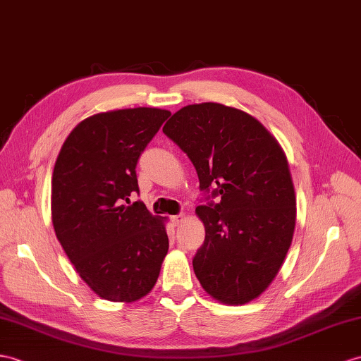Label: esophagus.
<instances>
[{
  "instance_id": "obj_1",
  "label": "esophagus",
  "mask_w": 361,
  "mask_h": 361,
  "mask_svg": "<svg viewBox=\"0 0 361 361\" xmlns=\"http://www.w3.org/2000/svg\"><path fill=\"white\" fill-rule=\"evenodd\" d=\"M183 219H185V216H183L182 213L180 214H176V216L171 217V222H173V225H179V224H182Z\"/></svg>"
}]
</instances>
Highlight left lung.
<instances>
[{"mask_svg":"<svg viewBox=\"0 0 361 361\" xmlns=\"http://www.w3.org/2000/svg\"><path fill=\"white\" fill-rule=\"evenodd\" d=\"M162 131L199 178L205 240L192 257L196 277L219 302H251L274 280L293 240L295 195L285 153L257 119L216 102L187 105Z\"/></svg>","mask_w":361,"mask_h":361,"instance_id":"obj_1","label":"left lung"}]
</instances>
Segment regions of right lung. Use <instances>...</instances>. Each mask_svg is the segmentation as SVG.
I'll list each match as a JSON object with an SVG mask.
<instances>
[{
    "instance_id": "add662e5",
    "label": "right lung",
    "mask_w": 361,
    "mask_h": 361,
    "mask_svg": "<svg viewBox=\"0 0 361 361\" xmlns=\"http://www.w3.org/2000/svg\"><path fill=\"white\" fill-rule=\"evenodd\" d=\"M161 109L98 113L73 128L51 178V222L78 274L110 302H135L152 291L169 251L159 217L137 192L136 165L170 116Z\"/></svg>"
}]
</instances>
